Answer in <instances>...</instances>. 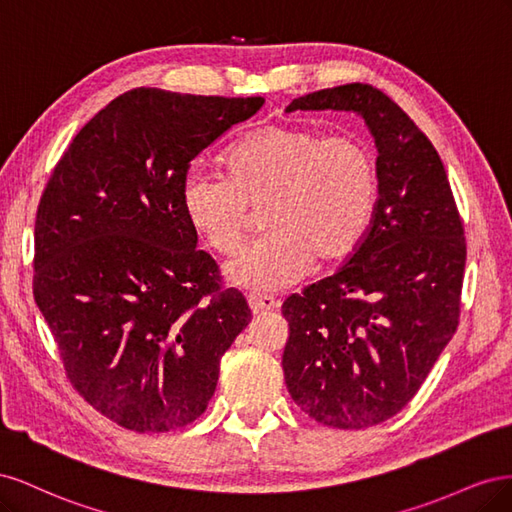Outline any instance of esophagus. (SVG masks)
<instances>
[{
  "label": "esophagus",
  "mask_w": 512,
  "mask_h": 512,
  "mask_svg": "<svg viewBox=\"0 0 512 512\" xmlns=\"http://www.w3.org/2000/svg\"><path fill=\"white\" fill-rule=\"evenodd\" d=\"M247 303H250V309H252L254 316L269 314V312H273L277 305H280L273 297H269V294H256V292L247 297Z\"/></svg>",
  "instance_id": "34e87169"
}]
</instances>
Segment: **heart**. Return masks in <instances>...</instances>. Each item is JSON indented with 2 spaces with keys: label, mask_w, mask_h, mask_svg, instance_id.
<instances>
[{
  "label": "heart",
  "mask_w": 512,
  "mask_h": 512,
  "mask_svg": "<svg viewBox=\"0 0 512 512\" xmlns=\"http://www.w3.org/2000/svg\"><path fill=\"white\" fill-rule=\"evenodd\" d=\"M378 162L365 138L316 128L267 126L228 153V173L192 166L181 205L211 250L241 245L252 209L265 235L228 265V277L252 290H280L312 267L354 252L374 218Z\"/></svg>",
  "instance_id": "b5f03b06"
}]
</instances>
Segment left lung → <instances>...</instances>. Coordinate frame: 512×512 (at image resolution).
<instances>
[{
  "label": "left lung",
  "mask_w": 512,
  "mask_h": 512,
  "mask_svg": "<svg viewBox=\"0 0 512 512\" xmlns=\"http://www.w3.org/2000/svg\"><path fill=\"white\" fill-rule=\"evenodd\" d=\"M356 111L376 138L378 203L346 265L282 305L284 380L297 406L335 429H365L408 406L457 331L466 235L444 164L374 85L320 89L286 111Z\"/></svg>",
  "instance_id": "1"
}]
</instances>
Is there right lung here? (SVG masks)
Wrapping results in <instances>:
<instances>
[{"instance_id":"obj_1","label":"right lung","mask_w":512,"mask_h":512,"mask_svg":"<svg viewBox=\"0 0 512 512\" xmlns=\"http://www.w3.org/2000/svg\"><path fill=\"white\" fill-rule=\"evenodd\" d=\"M262 104L126 91L85 123L46 181L34 299L74 391L130 431L194 423L222 354L252 320L218 262L196 250L181 183L200 151Z\"/></svg>"}]
</instances>
